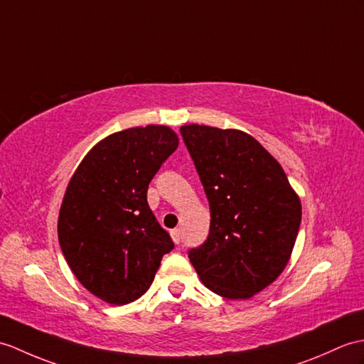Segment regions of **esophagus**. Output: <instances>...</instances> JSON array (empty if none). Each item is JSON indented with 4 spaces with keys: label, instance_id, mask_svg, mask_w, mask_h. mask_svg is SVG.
Instances as JSON below:
<instances>
[{
    "label": "esophagus",
    "instance_id": "1",
    "mask_svg": "<svg viewBox=\"0 0 364 364\" xmlns=\"http://www.w3.org/2000/svg\"><path fill=\"white\" fill-rule=\"evenodd\" d=\"M171 235H172V240H173L175 245H178L181 242V232H180V230H172Z\"/></svg>",
    "mask_w": 364,
    "mask_h": 364
}]
</instances>
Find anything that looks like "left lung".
<instances>
[{
    "instance_id": "left-lung-1",
    "label": "left lung",
    "mask_w": 364,
    "mask_h": 364,
    "mask_svg": "<svg viewBox=\"0 0 364 364\" xmlns=\"http://www.w3.org/2000/svg\"><path fill=\"white\" fill-rule=\"evenodd\" d=\"M181 136L210 209L208 239L188 256L201 282L248 299L284 272L301 225V201L276 159L240 130L183 125Z\"/></svg>"
}]
</instances>
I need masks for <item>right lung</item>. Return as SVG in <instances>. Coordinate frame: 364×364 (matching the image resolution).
Listing matches in <instances>:
<instances>
[{"label":"right lung","mask_w":364,"mask_h":364,"mask_svg":"<svg viewBox=\"0 0 364 364\" xmlns=\"http://www.w3.org/2000/svg\"><path fill=\"white\" fill-rule=\"evenodd\" d=\"M178 147L164 125L109 134L82 159L68 184L58 215V243L79 282L114 306L141 298L171 235L147 203L149 183Z\"/></svg>","instance_id":"1"}]
</instances>
